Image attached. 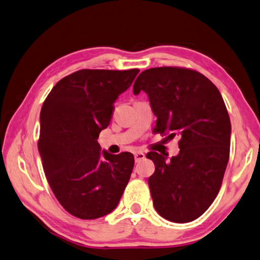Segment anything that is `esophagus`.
Returning a JSON list of instances; mask_svg holds the SVG:
<instances>
[{"mask_svg": "<svg viewBox=\"0 0 260 260\" xmlns=\"http://www.w3.org/2000/svg\"><path fill=\"white\" fill-rule=\"evenodd\" d=\"M146 157L145 156V154L144 153H135V160L137 161V163H138V161H140V160H143L144 158Z\"/></svg>", "mask_w": 260, "mask_h": 260, "instance_id": "1", "label": "esophagus"}]
</instances>
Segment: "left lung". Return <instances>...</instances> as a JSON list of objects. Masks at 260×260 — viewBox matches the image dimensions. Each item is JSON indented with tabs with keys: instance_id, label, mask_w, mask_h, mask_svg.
<instances>
[{
	"instance_id": "8db88e82",
	"label": "left lung",
	"mask_w": 260,
	"mask_h": 260,
	"mask_svg": "<svg viewBox=\"0 0 260 260\" xmlns=\"http://www.w3.org/2000/svg\"><path fill=\"white\" fill-rule=\"evenodd\" d=\"M141 90L157 116L155 131L180 138L170 160L147 154L155 164L148 179L154 207L168 221H194L216 198L230 157L231 122L221 92L200 72L176 67L141 72L134 94Z\"/></svg>"
}]
</instances>
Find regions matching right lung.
<instances>
[{
    "instance_id": "right-lung-1",
    "label": "right lung",
    "mask_w": 260,
    "mask_h": 260,
    "mask_svg": "<svg viewBox=\"0 0 260 260\" xmlns=\"http://www.w3.org/2000/svg\"><path fill=\"white\" fill-rule=\"evenodd\" d=\"M138 69H82L53 87L41 111L38 150L48 184L68 213L81 219L105 216L119 204L135 165L128 151L101 150L114 102Z\"/></svg>"
}]
</instances>
